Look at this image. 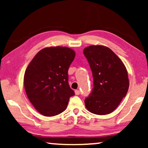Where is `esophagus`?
I'll return each mask as SVG.
<instances>
[{
    "instance_id": "34e87169",
    "label": "esophagus",
    "mask_w": 148,
    "mask_h": 148,
    "mask_svg": "<svg viewBox=\"0 0 148 148\" xmlns=\"http://www.w3.org/2000/svg\"><path fill=\"white\" fill-rule=\"evenodd\" d=\"M75 93L76 95H79L80 94V91L79 90H75Z\"/></svg>"
}]
</instances>
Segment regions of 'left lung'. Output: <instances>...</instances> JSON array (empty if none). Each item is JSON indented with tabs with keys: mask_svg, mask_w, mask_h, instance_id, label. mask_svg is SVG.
Masks as SVG:
<instances>
[{
	"mask_svg": "<svg viewBox=\"0 0 148 148\" xmlns=\"http://www.w3.org/2000/svg\"><path fill=\"white\" fill-rule=\"evenodd\" d=\"M94 79V88L85 100L90 112L104 115L112 112L126 96L129 83L125 64L114 52L104 46L84 50Z\"/></svg>",
	"mask_w": 148,
	"mask_h": 148,
	"instance_id": "1",
	"label": "left lung"
}]
</instances>
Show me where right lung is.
<instances>
[{"instance_id": "add662e5", "label": "right lung", "mask_w": 148, "mask_h": 148, "mask_svg": "<svg viewBox=\"0 0 148 148\" xmlns=\"http://www.w3.org/2000/svg\"><path fill=\"white\" fill-rule=\"evenodd\" d=\"M75 56V52L69 48H45L38 52L26 69V94L44 116H55L63 112L70 97L75 95L68 82V70Z\"/></svg>"}]
</instances>
